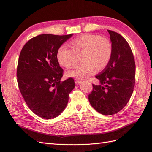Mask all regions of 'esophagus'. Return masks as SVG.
<instances>
[{
	"mask_svg": "<svg viewBox=\"0 0 152 152\" xmlns=\"http://www.w3.org/2000/svg\"><path fill=\"white\" fill-rule=\"evenodd\" d=\"M81 83V80H80V79H75V83L76 84H80Z\"/></svg>",
	"mask_w": 152,
	"mask_h": 152,
	"instance_id": "1",
	"label": "esophagus"
}]
</instances>
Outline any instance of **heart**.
<instances>
[{
  "label": "heart",
  "instance_id": "1",
  "mask_svg": "<svg viewBox=\"0 0 152 152\" xmlns=\"http://www.w3.org/2000/svg\"><path fill=\"white\" fill-rule=\"evenodd\" d=\"M73 47L61 46L57 51V59L62 66L72 68L82 55L83 63L69 70L66 75L69 77L84 79L95 72L96 69L105 68L112 57L113 48L108 39L97 35L85 34L71 42Z\"/></svg>",
  "mask_w": 152,
  "mask_h": 152
}]
</instances>
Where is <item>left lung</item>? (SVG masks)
<instances>
[{
    "label": "left lung",
    "mask_w": 152,
    "mask_h": 152,
    "mask_svg": "<svg viewBox=\"0 0 152 152\" xmlns=\"http://www.w3.org/2000/svg\"><path fill=\"white\" fill-rule=\"evenodd\" d=\"M113 48L108 66L95 77L99 85H93L88 95L91 106L105 115L119 112L127 104L134 91L135 63L130 46L119 33L108 30Z\"/></svg>",
    "instance_id": "1"
}]
</instances>
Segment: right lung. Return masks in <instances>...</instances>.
I'll list each match as a JSON object with an SVG mask.
<instances>
[{"instance_id": "obj_1", "label": "right lung", "mask_w": 152, "mask_h": 152, "mask_svg": "<svg viewBox=\"0 0 152 152\" xmlns=\"http://www.w3.org/2000/svg\"><path fill=\"white\" fill-rule=\"evenodd\" d=\"M73 34H42L25 44L18 58L17 77L18 88L32 112L44 119L59 115L68 104L75 82H61L62 69L57 60L58 48Z\"/></svg>"}]
</instances>
